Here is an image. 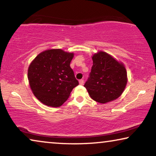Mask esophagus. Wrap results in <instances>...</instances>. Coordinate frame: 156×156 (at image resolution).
Returning <instances> with one entry per match:
<instances>
[{
  "label": "esophagus",
  "mask_w": 156,
  "mask_h": 156,
  "mask_svg": "<svg viewBox=\"0 0 156 156\" xmlns=\"http://www.w3.org/2000/svg\"><path fill=\"white\" fill-rule=\"evenodd\" d=\"M79 84H80V85H83V84H84V80H79Z\"/></svg>",
  "instance_id": "34e87169"
}]
</instances>
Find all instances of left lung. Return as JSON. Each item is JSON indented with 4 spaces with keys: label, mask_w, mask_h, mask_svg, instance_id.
Returning <instances> with one entry per match:
<instances>
[{
    "label": "left lung",
    "mask_w": 156,
    "mask_h": 156,
    "mask_svg": "<svg viewBox=\"0 0 156 156\" xmlns=\"http://www.w3.org/2000/svg\"><path fill=\"white\" fill-rule=\"evenodd\" d=\"M93 65L84 87L93 100L105 104L118 99L127 83L126 69L121 62L103 51L92 57Z\"/></svg>",
    "instance_id": "1"
}]
</instances>
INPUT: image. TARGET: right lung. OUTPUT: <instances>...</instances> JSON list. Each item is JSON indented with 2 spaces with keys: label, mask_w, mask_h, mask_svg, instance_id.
Returning a JSON list of instances; mask_svg holds the SVG:
<instances>
[{
  "label": "right lung",
  "mask_w": 156,
  "mask_h": 156,
  "mask_svg": "<svg viewBox=\"0 0 156 156\" xmlns=\"http://www.w3.org/2000/svg\"><path fill=\"white\" fill-rule=\"evenodd\" d=\"M74 53L61 49L41 52L30 64L28 79L35 97L45 105L61 106L78 85L70 63Z\"/></svg>",
  "instance_id": "add662e5"
}]
</instances>
